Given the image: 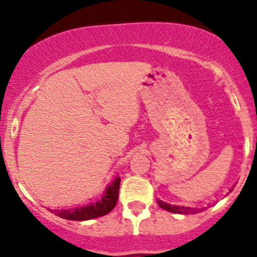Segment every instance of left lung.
Segmentation results:
<instances>
[{"mask_svg": "<svg viewBox=\"0 0 257 257\" xmlns=\"http://www.w3.org/2000/svg\"><path fill=\"white\" fill-rule=\"evenodd\" d=\"M157 203H158V205H159L162 209L167 210V211H170V212H174V214H196V212H199V210H200V209L185 208V206L170 205V204L164 203V201L159 200V199L157 200Z\"/></svg>", "mask_w": 257, "mask_h": 257, "instance_id": "left-lung-1", "label": "left lung"}]
</instances>
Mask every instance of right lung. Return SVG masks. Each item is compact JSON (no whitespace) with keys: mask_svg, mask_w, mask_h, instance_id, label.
<instances>
[{"mask_svg":"<svg viewBox=\"0 0 257 257\" xmlns=\"http://www.w3.org/2000/svg\"><path fill=\"white\" fill-rule=\"evenodd\" d=\"M119 185H120V178L116 177L112 184L107 186L102 195L95 199L93 203L87 205L77 206V208L66 209V210H53L56 215L67 220H76V221H83V220L95 219V217L107 215L112 211L118 201Z\"/></svg>","mask_w":257,"mask_h":257,"instance_id":"obj_1","label":"right lung"}]
</instances>
